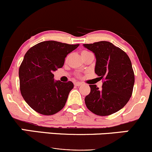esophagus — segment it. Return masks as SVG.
<instances>
[{
	"instance_id": "esophagus-1",
	"label": "esophagus",
	"mask_w": 152,
	"mask_h": 152,
	"mask_svg": "<svg viewBox=\"0 0 152 152\" xmlns=\"http://www.w3.org/2000/svg\"><path fill=\"white\" fill-rule=\"evenodd\" d=\"M81 85H82V83H80V82L75 83V86H81Z\"/></svg>"
}]
</instances>
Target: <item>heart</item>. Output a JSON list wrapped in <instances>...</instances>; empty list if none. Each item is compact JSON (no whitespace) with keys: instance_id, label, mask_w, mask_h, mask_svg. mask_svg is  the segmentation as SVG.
<instances>
[{"instance_id":"1","label":"heart","mask_w":152,"mask_h":152,"mask_svg":"<svg viewBox=\"0 0 152 152\" xmlns=\"http://www.w3.org/2000/svg\"><path fill=\"white\" fill-rule=\"evenodd\" d=\"M84 52H86V51H85V50H83V52H82V53H84Z\"/></svg>"}]
</instances>
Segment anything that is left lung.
Here are the masks:
<instances>
[{
    "label": "left lung",
    "mask_w": 152,
    "mask_h": 152,
    "mask_svg": "<svg viewBox=\"0 0 152 152\" xmlns=\"http://www.w3.org/2000/svg\"><path fill=\"white\" fill-rule=\"evenodd\" d=\"M96 57L95 73L102 80V88L90 85L86 105L93 113L109 115L121 110L128 102L134 83L132 63L124 51L106 41L84 44Z\"/></svg>",
    "instance_id": "obj_1"
}]
</instances>
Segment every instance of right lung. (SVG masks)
I'll return each instance as SVG.
<instances>
[{
    "label": "right lung",
    "instance_id": "right-lung-1",
    "mask_svg": "<svg viewBox=\"0 0 152 152\" xmlns=\"http://www.w3.org/2000/svg\"><path fill=\"white\" fill-rule=\"evenodd\" d=\"M78 46L45 41L26 53L19 69L20 88L23 99L33 110L50 115L64 107L74 84L71 81H55L53 72L63 66L67 55Z\"/></svg>",
    "mask_w": 152,
    "mask_h": 152
}]
</instances>
